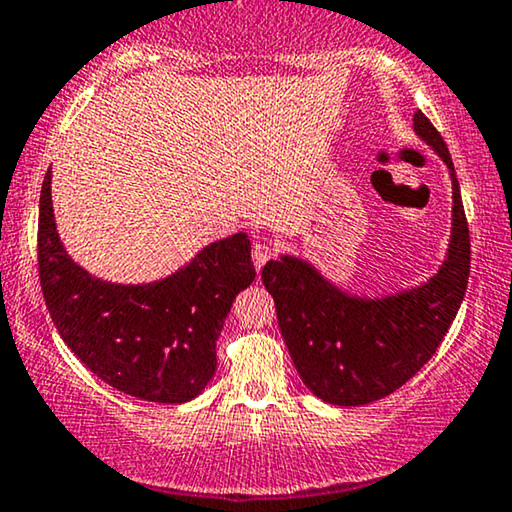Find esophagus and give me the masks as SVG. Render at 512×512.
Wrapping results in <instances>:
<instances>
[{
  "label": "esophagus",
  "mask_w": 512,
  "mask_h": 512,
  "mask_svg": "<svg viewBox=\"0 0 512 512\" xmlns=\"http://www.w3.org/2000/svg\"><path fill=\"white\" fill-rule=\"evenodd\" d=\"M270 256H272L270 247H265V244H261V242L254 244V249H251V261H254L256 270H261Z\"/></svg>",
  "instance_id": "esophagus-1"
}]
</instances>
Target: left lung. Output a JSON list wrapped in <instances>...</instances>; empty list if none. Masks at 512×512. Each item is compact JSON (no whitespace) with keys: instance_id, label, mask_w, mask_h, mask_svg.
<instances>
[{"instance_id":"1","label":"left lung","mask_w":512,"mask_h":512,"mask_svg":"<svg viewBox=\"0 0 512 512\" xmlns=\"http://www.w3.org/2000/svg\"><path fill=\"white\" fill-rule=\"evenodd\" d=\"M412 130L443 160L452 181L450 240L429 279L363 296L331 282L303 256L282 254L261 270L300 380L331 405H366L403 387L436 354L464 300L471 240L457 172L422 111L412 116Z\"/></svg>"}]
</instances>
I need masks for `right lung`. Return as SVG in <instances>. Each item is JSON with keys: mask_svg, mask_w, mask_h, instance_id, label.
I'll use <instances>...</instances> for the list:
<instances>
[{"mask_svg": "<svg viewBox=\"0 0 512 512\" xmlns=\"http://www.w3.org/2000/svg\"><path fill=\"white\" fill-rule=\"evenodd\" d=\"M51 179L48 170L39 198V277L60 338L123 394L151 403L193 401L216 373V340L235 296L256 277L249 235L209 242L156 282H109L65 249Z\"/></svg>", "mask_w": 512, "mask_h": 512, "instance_id": "right-lung-1", "label": "right lung"}]
</instances>
